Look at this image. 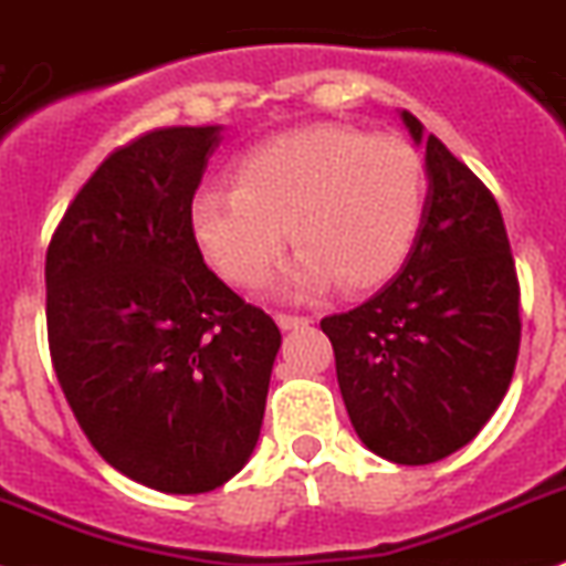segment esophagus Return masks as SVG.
Listing matches in <instances>:
<instances>
[{
    "label": "esophagus",
    "instance_id": "1",
    "mask_svg": "<svg viewBox=\"0 0 566 566\" xmlns=\"http://www.w3.org/2000/svg\"><path fill=\"white\" fill-rule=\"evenodd\" d=\"M274 321H277V326L283 332H289V329H301V326H308V317H303V315H289V312H274Z\"/></svg>",
    "mask_w": 566,
    "mask_h": 566
}]
</instances>
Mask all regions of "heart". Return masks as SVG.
<instances>
[{
  "mask_svg": "<svg viewBox=\"0 0 566 566\" xmlns=\"http://www.w3.org/2000/svg\"><path fill=\"white\" fill-rule=\"evenodd\" d=\"M427 209V168L400 137L321 123L263 139L237 159L234 186H206L188 223L202 258L251 286L286 240L303 249L294 286L371 292L407 263Z\"/></svg>",
  "mask_w": 566,
  "mask_h": 566,
  "instance_id": "b5f03b06",
  "label": "heart"
}]
</instances>
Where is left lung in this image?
<instances>
[{"mask_svg": "<svg viewBox=\"0 0 566 566\" xmlns=\"http://www.w3.org/2000/svg\"><path fill=\"white\" fill-rule=\"evenodd\" d=\"M427 143L429 195L407 263L375 297L323 317L352 427L380 458L441 461L504 400L521 346V286L499 202L403 111Z\"/></svg>", "mask_w": 566, "mask_h": 566, "instance_id": "1", "label": "left lung"}]
</instances>
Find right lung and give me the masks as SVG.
I'll return each instance as SVG.
<instances>
[{"label": "right lung", "instance_id": "add662e5", "mask_svg": "<svg viewBox=\"0 0 566 566\" xmlns=\"http://www.w3.org/2000/svg\"><path fill=\"white\" fill-rule=\"evenodd\" d=\"M220 128L119 145L45 258L48 346L67 407L123 475L174 495L223 486L258 443L280 329L211 272L188 211Z\"/></svg>", "mask_w": 566, "mask_h": 566}]
</instances>
